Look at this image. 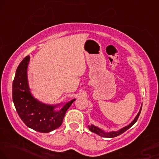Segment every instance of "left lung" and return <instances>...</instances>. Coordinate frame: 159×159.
<instances>
[{"mask_svg": "<svg viewBox=\"0 0 159 159\" xmlns=\"http://www.w3.org/2000/svg\"><path fill=\"white\" fill-rule=\"evenodd\" d=\"M142 107H141L140 108V111L139 112L138 114L136 116V118L134 119V120L132 121V122L130 123V125H128L127 126L123 127V128H121V130H119L118 131H113V132H110V133H105L104 132L103 130H102L101 129H99V127L94 126V125H91V126H89V130L91 131V132L94 133V134L99 135V136H100L102 137H105V138H113V137H116V136H118L119 135H121V134H123V133L125 132L127 130H128L129 128H130L131 127L134 125L135 123H136V121H137V119H138L139 116L140 115V113H141V111H142Z\"/></svg>", "mask_w": 159, "mask_h": 159, "instance_id": "left-lung-1", "label": "left lung"}]
</instances>
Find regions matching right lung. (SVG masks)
<instances>
[{
	"label": "right lung",
	"instance_id": "right-lung-1",
	"mask_svg": "<svg viewBox=\"0 0 159 159\" xmlns=\"http://www.w3.org/2000/svg\"><path fill=\"white\" fill-rule=\"evenodd\" d=\"M29 56L17 67L12 84V99L20 118L26 126L40 133H48L61 126L66 111L75 99L68 102L61 110L55 111L57 105L41 103L32 97L27 79Z\"/></svg>",
	"mask_w": 159,
	"mask_h": 159
}]
</instances>
